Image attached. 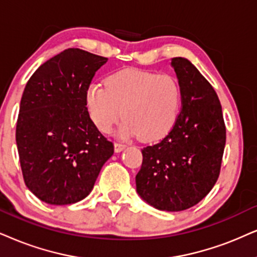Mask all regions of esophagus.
Masks as SVG:
<instances>
[{"label":"esophagus","mask_w":257,"mask_h":257,"mask_svg":"<svg viewBox=\"0 0 257 257\" xmlns=\"http://www.w3.org/2000/svg\"><path fill=\"white\" fill-rule=\"evenodd\" d=\"M125 148V145L124 144H121V142H115V152H122L123 149Z\"/></svg>","instance_id":"34e87169"}]
</instances>
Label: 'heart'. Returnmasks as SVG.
<instances>
[{
    "label": "heart",
    "instance_id": "1",
    "mask_svg": "<svg viewBox=\"0 0 257 257\" xmlns=\"http://www.w3.org/2000/svg\"><path fill=\"white\" fill-rule=\"evenodd\" d=\"M91 118L103 133H109L124 118L123 135H140L154 142L170 134L179 118L181 89L170 74L126 69L111 74L86 91Z\"/></svg>",
    "mask_w": 257,
    "mask_h": 257
}]
</instances>
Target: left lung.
<instances>
[{
  "mask_svg": "<svg viewBox=\"0 0 257 257\" xmlns=\"http://www.w3.org/2000/svg\"><path fill=\"white\" fill-rule=\"evenodd\" d=\"M181 89L179 118L170 134L142 151L136 190L155 209L183 211L199 203L219 177L226 129L216 91L185 58L172 59Z\"/></svg>",
  "mask_w": 257,
  "mask_h": 257,
  "instance_id": "left-lung-1",
  "label": "left lung"
}]
</instances>
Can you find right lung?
<instances>
[{
  "label": "right lung",
  "instance_id": "add662e5",
  "mask_svg": "<svg viewBox=\"0 0 257 257\" xmlns=\"http://www.w3.org/2000/svg\"><path fill=\"white\" fill-rule=\"evenodd\" d=\"M108 58L79 48L57 54L29 78L16 123V145L26 186L52 205L91 192L113 154L86 106V91Z\"/></svg>",
  "mask_w": 257,
  "mask_h": 257
}]
</instances>
